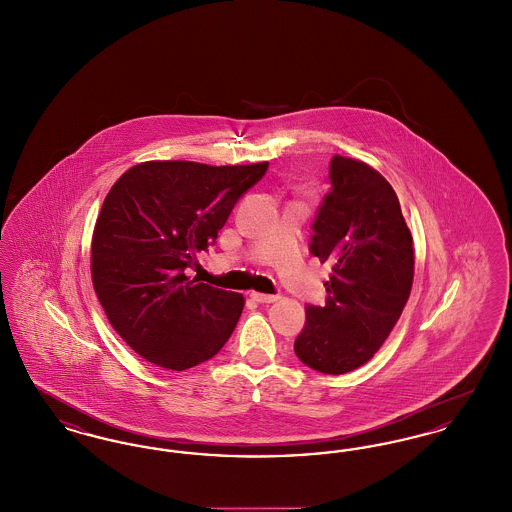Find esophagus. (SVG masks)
<instances>
[{
	"mask_svg": "<svg viewBox=\"0 0 512 512\" xmlns=\"http://www.w3.org/2000/svg\"><path fill=\"white\" fill-rule=\"evenodd\" d=\"M251 299L257 303H274L280 299V295H268V293L251 292Z\"/></svg>",
	"mask_w": 512,
	"mask_h": 512,
	"instance_id": "1",
	"label": "esophagus"
}]
</instances>
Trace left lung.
<instances>
[{"mask_svg":"<svg viewBox=\"0 0 512 512\" xmlns=\"http://www.w3.org/2000/svg\"><path fill=\"white\" fill-rule=\"evenodd\" d=\"M309 251L330 263L326 303L305 305L293 343L303 365L345 374L365 365L388 340L409 299L413 236L390 182L361 161L334 155Z\"/></svg>","mask_w":512,"mask_h":512,"instance_id":"obj_1","label":"left lung"}]
</instances>
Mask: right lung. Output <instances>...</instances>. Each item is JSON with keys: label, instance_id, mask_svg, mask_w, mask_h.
I'll use <instances>...</instances> for the list:
<instances>
[{"label": "right lung", "instance_id": "1", "mask_svg": "<svg viewBox=\"0 0 512 512\" xmlns=\"http://www.w3.org/2000/svg\"><path fill=\"white\" fill-rule=\"evenodd\" d=\"M267 169L147 161L105 197L92 240L94 290L117 334L149 363L186 370L232 336L244 297L190 280L186 268Z\"/></svg>", "mask_w": 512, "mask_h": 512}]
</instances>
